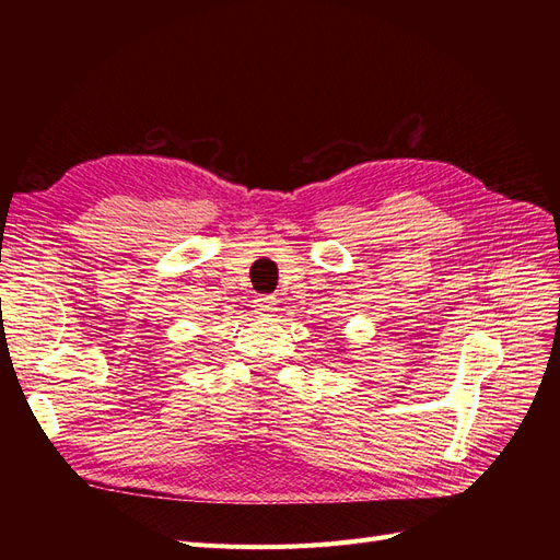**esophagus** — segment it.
<instances>
[{
	"label": "esophagus",
	"instance_id": "obj_1",
	"mask_svg": "<svg viewBox=\"0 0 560 560\" xmlns=\"http://www.w3.org/2000/svg\"><path fill=\"white\" fill-rule=\"evenodd\" d=\"M278 301L273 294H264L259 299H254V313H257L259 317H270V313H276L278 308Z\"/></svg>",
	"mask_w": 560,
	"mask_h": 560
}]
</instances>
